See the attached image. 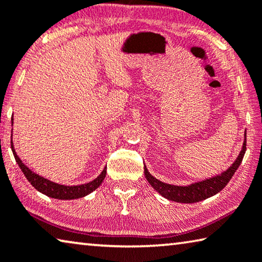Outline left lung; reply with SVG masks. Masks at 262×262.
Segmentation results:
<instances>
[{
  "mask_svg": "<svg viewBox=\"0 0 262 262\" xmlns=\"http://www.w3.org/2000/svg\"><path fill=\"white\" fill-rule=\"evenodd\" d=\"M245 151H246V134H245L244 146L242 151L239 154L238 159L234 161V163L226 171H224L221 175L215 177L207 178L205 181L198 182V183H193L188 186H177L163 183V182L159 181L157 178L152 177L146 167H144V176H146L147 181L150 183L152 188L164 198L169 199V201L178 203H190L191 204V203L201 202L203 199L213 196V194L218 193L219 191H222L225 188L232 176L234 175L235 170L239 168L240 163H242Z\"/></svg>",
  "mask_w": 262,
  "mask_h": 262,
  "instance_id": "8db88e82",
  "label": "left lung"
}]
</instances>
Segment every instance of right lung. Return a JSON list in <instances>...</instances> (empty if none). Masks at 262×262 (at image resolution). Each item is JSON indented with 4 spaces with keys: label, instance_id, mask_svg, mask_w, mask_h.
Here are the masks:
<instances>
[{
    "label": "right lung",
    "instance_id": "right-lung-1",
    "mask_svg": "<svg viewBox=\"0 0 262 262\" xmlns=\"http://www.w3.org/2000/svg\"><path fill=\"white\" fill-rule=\"evenodd\" d=\"M12 136V134H11ZM11 150L12 154H14L15 160L17 162L18 167L22 170L24 176L27 177V180L36 190H38L39 192L47 194L48 197L51 198H56V199H77V198H81L85 197L87 194L92 192L95 189L98 188L99 185L102 183V181L105 180L106 177V168L102 170V172L99 175L95 180L92 182L86 184H81V185H73V186H69V185H61L55 183V182H51L47 180V178L41 177L39 175H37L34 171H31L26 164L23 163L22 161L19 160V157L16 155L14 146H12V139H11Z\"/></svg>",
    "mask_w": 262,
    "mask_h": 262
}]
</instances>
